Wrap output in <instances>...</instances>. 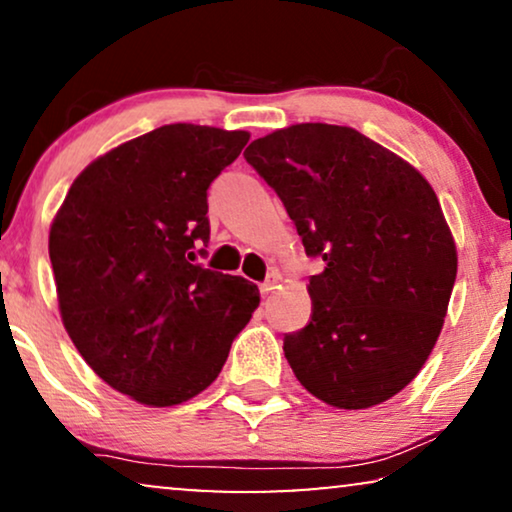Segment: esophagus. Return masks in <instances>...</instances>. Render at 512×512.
I'll return each mask as SVG.
<instances>
[{
  "mask_svg": "<svg viewBox=\"0 0 512 512\" xmlns=\"http://www.w3.org/2000/svg\"><path fill=\"white\" fill-rule=\"evenodd\" d=\"M278 280H280V276H278V273H269V276H266V280H264V283H262V285H259V292H262V297H266V294H271L273 290H276Z\"/></svg>",
  "mask_w": 512,
  "mask_h": 512,
  "instance_id": "34e87169",
  "label": "esophagus"
}]
</instances>
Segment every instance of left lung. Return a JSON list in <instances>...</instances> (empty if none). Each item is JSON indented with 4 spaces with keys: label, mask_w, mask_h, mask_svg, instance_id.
<instances>
[{
    "label": "left lung",
    "mask_w": 512,
    "mask_h": 512,
    "mask_svg": "<svg viewBox=\"0 0 512 512\" xmlns=\"http://www.w3.org/2000/svg\"><path fill=\"white\" fill-rule=\"evenodd\" d=\"M246 162L297 225L313 315L285 334L294 376L336 408H369L401 392L441 334L457 250L431 185L352 127L304 122L248 146Z\"/></svg>",
    "instance_id": "obj_1"
}]
</instances>
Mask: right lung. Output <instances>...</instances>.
<instances>
[{"mask_svg":"<svg viewBox=\"0 0 512 512\" xmlns=\"http://www.w3.org/2000/svg\"><path fill=\"white\" fill-rule=\"evenodd\" d=\"M248 139L157 127L92 162L50 227L71 341L99 378L146 406L206 390L259 306L257 285L194 262L211 239L208 185Z\"/></svg>","mask_w":512,"mask_h":512,"instance_id":"1","label":"right lung"}]
</instances>
